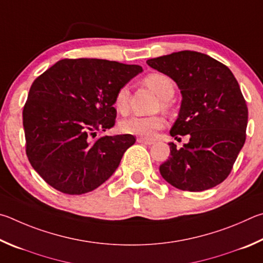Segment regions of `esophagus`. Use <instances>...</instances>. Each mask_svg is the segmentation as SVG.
Returning a JSON list of instances; mask_svg holds the SVG:
<instances>
[{"label":"esophagus","mask_w":263,"mask_h":263,"mask_svg":"<svg viewBox=\"0 0 263 263\" xmlns=\"http://www.w3.org/2000/svg\"><path fill=\"white\" fill-rule=\"evenodd\" d=\"M137 142H139V143H142V144H145V145L154 144V141H153V140L143 139V137H139V139H137Z\"/></svg>","instance_id":"34e87169"}]
</instances>
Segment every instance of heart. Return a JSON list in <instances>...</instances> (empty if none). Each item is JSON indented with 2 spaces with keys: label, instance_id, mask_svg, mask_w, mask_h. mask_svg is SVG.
Masks as SVG:
<instances>
[{
  "label": "heart",
  "instance_id": "b5f03b06",
  "mask_svg": "<svg viewBox=\"0 0 263 263\" xmlns=\"http://www.w3.org/2000/svg\"><path fill=\"white\" fill-rule=\"evenodd\" d=\"M144 83L160 98V106L163 109L168 108V100L176 92V84L170 76L163 72H153L145 76ZM129 91L128 85H122L117 91L114 97V107L120 113H126L129 106ZM164 119L159 115L154 117H130L120 123V128L126 134L137 135L144 139H153L156 132L163 127Z\"/></svg>",
  "mask_w": 263,
  "mask_h": 263
}]
</instances>
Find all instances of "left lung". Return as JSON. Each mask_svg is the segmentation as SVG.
I'll list each match as a JSON object with an SVG mask.
<instances>
[{
  "label": "left lung",
  "mask_w": 263,
  "mask_h": 263,
  "mask_svg": "<svg viewBox=\"0 0 263 263\" xmlns=\"http://www.w3.org/2000/svg\"><path fill=\"white\" fill-rule=\"evenodd\" d=\"M172 78L182 100L170 134L190 135L159 166L162 177L181 191L202 192L219 185L231 172L246 140L248 109L232 71L209 55L181 50L146 61Z\"/></svg>",
  "instance_id": "8db88e82"
}]
</instances>
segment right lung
I'll return each instance as SVG.
<instances>
[{
    "label": "right lung",
    "mask_w": 263,
    "mask_h": 263,
    "mask_svg": "<svg viewBox=\"0 0 263 263\" xmlns=\"http://www.w3.org/2000/svg\"><path fill=\"white\" fill-rule=\"evenodd\" d=\"M142 70L108 60L63 59L35 78L23 109L26 155L49 186L81 195L115 172L136 139L93 137L114 126L115 93Z\"/></svg>",
    "instance_id": "right-lung-1"
}]
</instances>
